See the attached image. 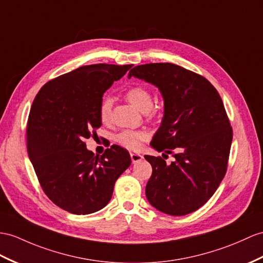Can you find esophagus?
Instances as JSON below:
<instances>
[{"label": "esophagus", "mask_w": 263, "mask_h": 263, "mask_svg": "<svg viewBox=\"0 0 263 263\" xmlns=\"http://www.w3.org/2000/svg\"><path fill=\"white\" fill-rule=\"evenodd\" d=\"M130 158L133 163H136V162H139L140 159H143V155H140V154H137V153H132Z\"/></svg>", "instance_id": "34e87169"}]
</instances>
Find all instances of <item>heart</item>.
Returning a JSON list of instances; mask_svg holds the SVG:
<instances>
[{"label": "heart", "instance_id": "b5f03b06", "mask_svg": "<svg viewBox=\"0 0 263 263\" xmlns=\"http://www.w3.org/2000/svg\"><path fill=\"white\" fill-rule=\"evenodd\" d=\"M124 97L135 106L140 111H148L152 108V93L148 88L140 83H136L127 89ZM112 102L110 98H104L99 105V118L102 123H108L111 118ZM147 135L143 132L137 130H123L117 134L115 140L127 149H138L140 145L146 139Z\"/></svg>", "mask_w": 263, "mask_h": 263}]
</instances>
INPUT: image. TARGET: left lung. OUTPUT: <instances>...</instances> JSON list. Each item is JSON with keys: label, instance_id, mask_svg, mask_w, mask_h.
Returning a JSON list of instances; mask_svg holds the SVG:
<instances>
[{"label": "left lung", "instance_id": "8db88e82", "mask_svg": "<svg viewBox=\"0 0 263 263\" xmlns=\"http://www.w3.org/2000/svg\"><path fill=\"white\" fill-rule=\"evenodd\" d=\"M132 77L161 90L164 117L151 145L176 158L168 165L164 158L145 155L153 168L147 200L170 215L194 212L214 194L228 170L233 132L220 95L203 76L174 63L136 66Z\"/></svg>", "mask_w": 263, "mask_h": 263}]
</instances>
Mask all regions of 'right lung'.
<instances>
[{
  "label": "right lung",
  "instance_id": "right-lung-1",
  "mask_svg": "<svg viewBox=\"0 0 263 263\" xmlns=\"http://www.w3.org/2000/svg\"><path fill=\"white\" fill-rule=\"evenodd\" d=\"M133 65L83 66L48 81L31 106L27 125L30 161L46 195L72 214L109 203L115 182L129 167V153L112 145L100 157L86 139L101 125L102 96Z\"/></svg>",
  "mask_w": 263,
  "mask_h": 263
}]
</instances>
